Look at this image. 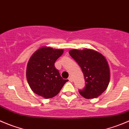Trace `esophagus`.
I'll return each mask as SVG.
<instances>
[{
  "label": "esophagus",
  "instance_id": "34e87169",
  "mask_svg": "<svg viewBox=\"0 0 129 129\" xmlns=\"http://www.w3.org/2000/svg\"><path fill=\"white\" fill-rule=\"evenodd\" d=\"M68 79H69V81H71V82H72V81H73V79H72L71 77H69Z\"/></svg>",
  "mask_w": 129,
  "mask_h": 129
}]
</instances>
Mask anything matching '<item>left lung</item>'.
Instances as JSON below:
<instances>
[{"instance_id": "left-lung-1", "label": "left lung", "mask_w": 129, "mask_h": 129, "mask_svg": "<svg viewBox=\"0 0 129 129\" xmlns=\"http://www.w3.org/2000/svg\"><path fill=\"white\" fill-rule=\"evenodd\" d=\"M78 63L85 77V87L79 90L85 98L93 99L106 90L110 79V71L106 58L97 51L90 49L72 50L69 51Z\"/></svg>"}]
</instances>
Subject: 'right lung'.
I'll list each match as a JSON object with an SVG mask.
<instances>
[{
	"instance_id": "1",
	"label": "right lung",
	"mask_w": 129,
	"mask_h": 129,
	"mask_svg": "<svg viewBox=\"0 0 129 129\" xmlns=\"http://www.w3.org/2000/svg\"><path fill=\"white\" fill-rule=\"evenodd\" d=\"M63 50L43 47L31 56L26 67V79L36 94L51 99L60 92L68 79H63L55 67V62L63 54Z\"/></svg>"
}]
</instances>
